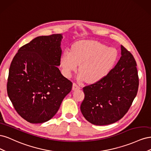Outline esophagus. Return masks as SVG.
<instances>
[{
    "mask_svg": "<svg viewBox=\"0 0 151 151\" xmlns=\"http://www.w3.org/2000/svg\"><path fill=\"white\" fill-rule=\"evenodd\" d=\"M80 89H81V88H80L79 86H78L76 83H73V86H72V89L73 90L76 91V90H79Z\"/></svg>",
    "mask_w": 151,
    "mask_h": 151,
    "instance_id": "obj_1",
    "label": "esophagus"
}]
</instances>
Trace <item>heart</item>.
Returning <instances> with one entry per match:
<instances>
[{
    "mask_svg": "<svg viewBox=\"0 0 151 151\" xmlns=\"http://www.w3.org/2000/svg\"><path fill=\"white\" fill-rule=\"evenodd\" d=\"M118 58L115 48L93 40H82L74 44L72 51L65 50L60 58L63 74L70 77L79 65L78 79L95 83L107 76Z\"/></svg>",
    "mask_w": 151,
    "mask_h": 151,
    "instance_id": "obj_1",
    "label": "heart"
}]
</instances>
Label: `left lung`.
<instances>
[{
    "label": "left lung",
    "instance_id": "1",
    "mask_svg": "<svg viewBox=\"0 0 151 151\" xmlns=\"http://www.w3.org/2000/svg\"><path fill=\"white\" fill-rule=\"evenodd\" d=\"M121 55L107 76L83 88L85 97L81 111L92 124L106 125L120 120L137 94L139 76L135 58L122 45Z\"/></svg>",
    "mask_w": 151,
    "mask_h": 151
}]
</instances>
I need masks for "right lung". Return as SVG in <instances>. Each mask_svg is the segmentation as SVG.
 Segmentation results:
<instances>
[{"label": "right lung", "instance_id": "obj_1", "mask_svg": "<svg viewBox=\"0 0 151 151\" xmlns=\"http://www.w3.org/2000/svg\"><path fill=\"white\" fill-rule=\"evenodd\" d=\"M62 34L38 36L21 47L12 59L7 84L17 113L31 123L46 122L55 115L72 83L60 65Z\"/></svg>", "mask_w": 151, "mask_h": 151}]
</instances>
